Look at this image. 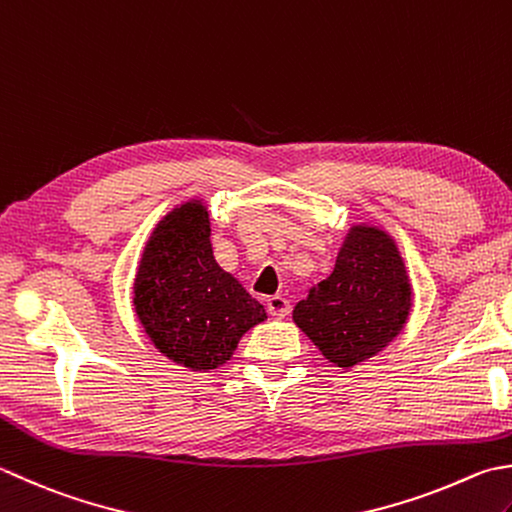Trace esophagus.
Returning <instances> with one entry per match:
<instances>
[{
	"mask_svg": "<svg viewBox=\"0 0 512 512\" xmlns=\"http://www.w3.org/2000/svg\"><path fill=\"white\" fill-rule=\"evenodd\" d=\"M266 308H268L270 315L282 319V317H286L290 313V302H288L286 297H282V295H273V297L266 299Z\"/></svg>",
	"mask_w": 512,
	"mask_h": 512,
	"instance_id": "34e87169",
	"label": "esophagus"
}]
</instances>
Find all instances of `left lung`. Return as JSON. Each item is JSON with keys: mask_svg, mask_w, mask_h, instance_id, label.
I'll list each match as a JSON object with an SVG mask.
<instances>
[{"mask_svg": "<svg viewBox=\"0 0 512 512\" xmlns=\"http://www.w3.org/2000/svg\"><path fill=\"white\" fill-rule=\"evenodd\" d=\"M410 282L393 239L357 226L339 250L335 270L293 310L295 324L322 355L350 368L379 353L404 328Z\"/></svg>", "mask_w": 512, "mask_h": 512, "instance_id": "8db88e82", "label": "left lung"}]
</instances>
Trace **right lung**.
<instances>
[{"mask_svg": "<svg viewBox=\"0 0 512 512\" xmlns=\"http://www.w3.org/2000/svg\"><path fill=\"white\" fill-rule=\"evenodd\" d=\"M206 208H175L144 250L135 279V310L146 335L168 359L195 370L228 362L264 306L219 268L210 248Z\"/></svg>", "mask_w": 512, "mask_h": 512, "instance_id": "add662e5", "label": "right lung"}]
</instances>
